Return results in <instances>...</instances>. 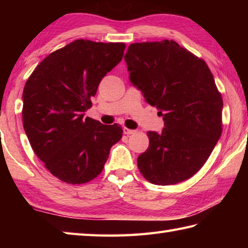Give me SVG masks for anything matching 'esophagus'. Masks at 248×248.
Returning <instances> with one entry per match:
<instances>
[{"instance_id": "esophagus-1", "label": "esophagus", "mask_w": 248, "mask_h": 248, "mask_svg": "<svg viewBox=\"0 0 248 248\" xmlns=\"http://www.w3.org/2000/svg\"><path fill=\"white\" fill-rule=\"evenodd\" d=\"M136 132V130H131V129H128V128H124V133L127 134V136H130V134H133Z\"/></svg>"}]
</instances>
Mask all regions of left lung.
<instances>
[{"mask_svg":"<svg viewBox=\"0 0 248 248\" xmlns=\"http://www.w3.org/2000/svg\"><path fill=\"white\" fill-rule=\"evenodd\" d=\"M129 79L163 117L162 132L148 131V150L138 167L154 185H174L194 176L222 133L223 100L211 71L174 40L129 46Z\"/></svg>","mask_w":248,"mask_h":248,"instance_id":"obj_1","label":"left lung"}]
</instances>
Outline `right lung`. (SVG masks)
<instances>
[{
  "mask_svg": "<svg viewBox=\"0 0 248 248\" xmlns=\"http://www.w3.org/2000/svg\"><path fill=\"white\" fill-rule=\"evenodd\" d=\"M124 48L123 43L75 40L46 57L25 84V132L46 169L62 182L84 184L97 177L123 137L117 124H103L84 115Z\"/></svg>",
  "mask_w": 248,
  "mask_h": 248,
  "instance_id": "obj_1",
  "label": "right lung"
}]
</instances>
